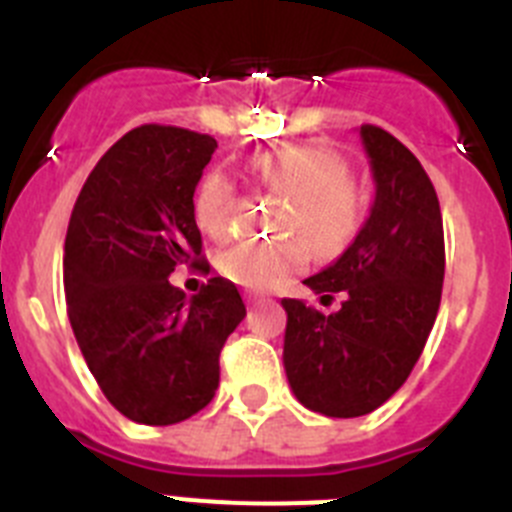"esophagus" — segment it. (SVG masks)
<instances>
[{"mask_svg": "<svg viewBox=\"0 0 512 512\" xmlns=\"http://www.w3.org/2000/svg\"><path fill=\"white\" fill-rule=\"evenodd\" d=\"M259 302H261L259 295H248V305H251V307H256V305H259Z\"/></svg>", "mask_w": 512, "mask_h": 512, "instance_id": "esophagus-1", "label": "esophagus"}]
</instances>
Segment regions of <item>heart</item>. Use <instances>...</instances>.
Segmentation results:
<instances>
[{
	"label": "heart",
	"mask_w": 512,
	"mask_h": 512,
	"mask_svg": "<svg viewBox=\"0 0 512 512\" xmlns=\"http://www.w3.org/2000/svg\"><path fill=\"white\" fill-rule=\"evenodd\" d=\"M253 171L269 192L292 200L284 243L261 246L243 243L220 259L228 282L251 292H269L310 264L312 251L330 259L338 256L359 233L364 210L351 182V166L333 148L318 143L279 148L253 158ZM238 194L230 176L210 171L194 192V220L202 233L228 241L235 230Z\"/></svg>",
	"instance_id": "obj_1"
}]
</instances>
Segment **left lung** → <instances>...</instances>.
Listing matches in <instances>:
<instances>
[{"mask_svg": "<svg viewBox=\"0 0 512 512\" xmlns=\"http://www.w3.org/2000/svg\"><path fill=\"white\" fill-rule=\"evenodd\" d=\"M359 135L374 205L341 259L305 279L323 302L343 292L341 310L282 300L289 387L328 418L372 413L405 384L436 323L446 269L441 207L420 161L377 125Z\"/></svg>", "mask_w": 512, "mask_h": 512, "instance_id": "obj_1", "label": "left lung"}]
</instances>
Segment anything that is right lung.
Listing matches in <instances>:
<instances>
[{"instance_id": "right-lung-1", "label": "right lung", "mask_w": 512, "mask_h": 512, "mask_svg": "<svg viewBox=\"0 0 512 512\" xmlns=\"http://www.w3.org/2000/svg\"><path fill=\"white\" fill-rule=\"evenodd\" d=\"M215 148L212 135L140 125L99 158L71 212V328L99 390L135 423L200 413L220 382V351L246 318L228 279H207L194 297L169 282L176 266L210 271L194 189Z\"/></svg>"}]
</instances>
